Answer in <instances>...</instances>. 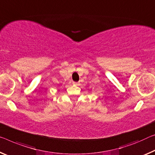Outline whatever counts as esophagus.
I'll return each instance as SVG.
<instances>
[{"label":"esophagus","instance_id":"esophagus-1","mask_svg":"<svg viewBox=\"0 0 155 155\" xmlns=\"http://www.w3.org/2000/svg\"><path fill=\"white\" fill-rule=\"evenodd\" d=\"M73 84H75V85H78V82H73Z\"/></svg>","mask_w":155,"mask_h":155}]
</instances>
